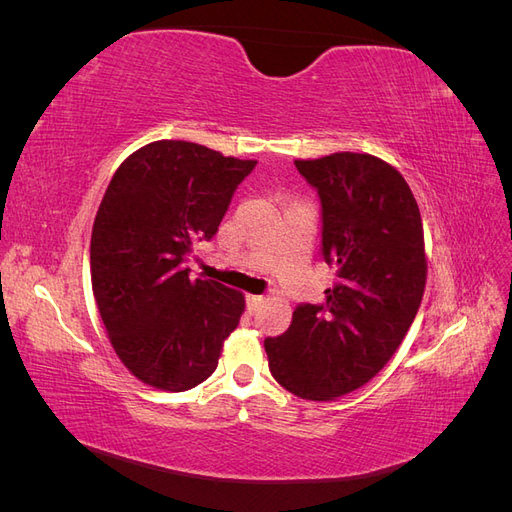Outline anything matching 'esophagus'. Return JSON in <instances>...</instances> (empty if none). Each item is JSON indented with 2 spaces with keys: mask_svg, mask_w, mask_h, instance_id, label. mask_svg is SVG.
<instances>
[{
  "mask_svg": "<svg viewBox=\"0 0 512 512\" xmlns=\"http://www.w3.org/2000/svg\"><path fill=\"white\" fill-rule=\"evenodd\" d=\"M267 299L265 297H260V294H247V299H245V303H247V312L250 314H256L258 309H260V305L265 303Z\"/></svg>",
  "mask_w": 512,
  "mask_h": 512,
  "instance_id": "1",
  "label": "esophagus"
}]
</instances>
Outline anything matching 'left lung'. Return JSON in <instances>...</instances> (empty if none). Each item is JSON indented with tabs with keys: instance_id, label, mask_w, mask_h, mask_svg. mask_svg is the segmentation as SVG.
Returning a JSON list of instances; mask_svg holds the SVG:
<instances>
[{
	"instance_id": "left-lung-1",
	"label": "left lung",
	"mask_w": 512,
	"mask_h": 512,
	"mask_svg": "<svg viewBox=\"0 0 512 512\" xmlns=\"http://www.w3.org/2000/svg\"><path fill=\"white\" fill-rule=\"evenodd\" d=\"M318 190L322 256L337 282L322 305H299L267 337L273 378L301 399L361 389L391 361L421 307L427 258L421 211L399 170L369 153L294 160Z\"/></svg>"
}]
</instances>
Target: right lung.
<instances>
[{"label": "right lung", "instance_id": "right-lung-1", "mask_svg": "<svg viewBox=\"0 0 512 512\" xmlns=\"http://www.w3.org/2000/svg\"><path fill=\"white\" fill-rule=\"evenodd\" d=\"M256 160L188 141H156L121 162L91 230V288L121 363L181 393L218 367L245 309L239 290L192 280L185 256L211 239Z\"/></svg>", "mask_w": 512, "mask_h": 512}]
</instances>
